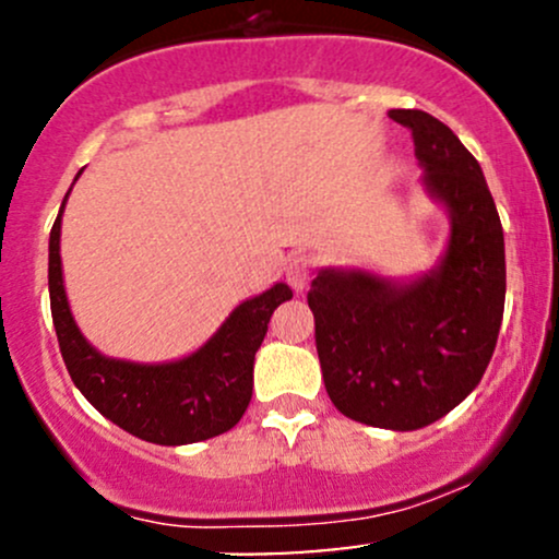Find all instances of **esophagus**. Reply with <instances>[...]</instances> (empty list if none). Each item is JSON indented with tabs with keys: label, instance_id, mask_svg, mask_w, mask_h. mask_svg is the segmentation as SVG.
I'll use <instances>...</instances> for the list:
<instances>
[{
	"label": "esophagus",
	"instance_id": "1",
	"mask_svg": "<svg viewBox=\"0 0 559 559\" xmlns=\"http://www.w3.org/2000/svg\"><path fill=\"white\" fill-rule=\"evenodd\" d=\"M312 267H316V260H312L310 254H294L286 265L288 286H292L294 292L307 288V284H310V278H312Z\"/></svg>",
	"mask_w": 559,
	"mask_h": 559
}]
</instances>
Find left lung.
Wrapping results in <instances>:
<instances>
[{
  "label": "left lung",
  "instance_id": "1",
  "mask_svg": "<svg viewBox=\"0 0 559 559\" xmlns=\"http://www.w3.org/2000/svg\"><path fill=\"white\" fill-rule=\"evenodd\" d=\"M407 128L423 181L452 213L441 265L394 286L368 273L325 271L307 305L325 391L346 418L415 431L478 386L504 312V236L478 159L423 110H391Z\"/></svg>",
  "mask_w": 559,
  "mask_h": 559
}]
</instances>
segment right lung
<instances>
[{
	"instance_id": "add662e5",
	"label": "right lung",
	"mask_w": 559,
	"mask_h": 559,
	"mask_svg": "<svg viewBox=\"0 0 559 559\" xmlns=\"http://www.w3.org/2000/svg\"><path fill=\"white\" fill-rule=\"evenodd\" d=\"M60 217L62 210L49 234V305L62 360L81 394L115 426L152 444H194L230 431L252 400L254 352L265 338L275 307L294 297L292 288L275 284L243 301L223 329L186 360L168 365L110 360L81 336L70 316L60 265Z\"/></svg>"
}]
</instances>
